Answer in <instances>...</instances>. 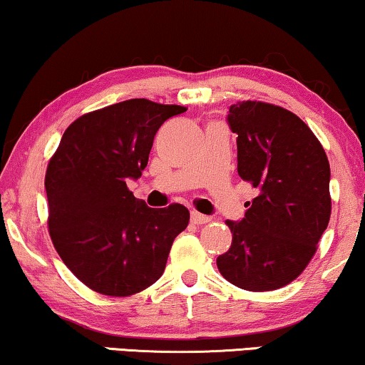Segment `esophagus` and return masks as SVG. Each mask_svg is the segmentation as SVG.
<instances>
[{"label": "esophagus", "instance_id": "esophagus-1", "mask_svg": "<svg viewBox=\"0 0 365 365\" xmlns=\"http://www.w3.org/2000/svg\"><path fill=\"white\" fill-rule=\"evenodd\" d=\"M211 216H204V214H199V212H191V221L194 224H207L211 222Z\"/></svg>", "mask_w": 365, "mask_h": 365}]
</instances>
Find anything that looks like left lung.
Returning <instances> with one entry per match:
<instances>
[{
  "mask_svg": "<svg viewBox=\"0 0 365 365\" xmlns=\"http://www.w3.org/2000/svg\"><path fill=\"white\" fill-rule=\"evenodd\" d=\"M237 134V173L257 189L217 257L222 277L246 291L287 286L317 251L331 219V168L306 123L281 106L242 101L229 108Z\"/></svg>",
  "mask_w": 365,
  "mask_h": 365,
  "instance_id": "left-lung-1",
  "label": "left lung"
}]
</instances>
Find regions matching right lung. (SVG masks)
Segmentation results:
<instances>
[{"label": "right lung", "instance_id": "obj_1", "mask_svg": "<svg viewBox=\"0 0 365 365\" xmlns=\"http://www.w3.org/2000/svg\"><path fill=\"white\" fill-rule=\"evenodd\" d=\"M176 104L128 99L83 114L49 159V236L69 271L104 296L126 297L163 276L173 241L189 224L181 204L148 207L129 191L148 166L154 136Z\"/></svg>", "mask_w": 365, "mask_h": 365}]
</instances>
